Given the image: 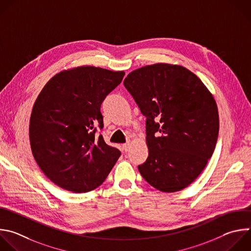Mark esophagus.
<instances>
[{
  "mask_svg": "<svg viewBox=\"0 0 251 251\" xmlns=\"http://www.w3.org/2000/svg\"><path fill=\"white\" fill-rule=\"evenodd\" d=\"M123 149H124V151H129V149H130V144H129V143L124 144V145H123Z\"/></svg>",
  "mask_w": 251,
  "mask_h": 251,
  "instance_id": "34e87169",
  "label": "esophagus"
}]
</instances>
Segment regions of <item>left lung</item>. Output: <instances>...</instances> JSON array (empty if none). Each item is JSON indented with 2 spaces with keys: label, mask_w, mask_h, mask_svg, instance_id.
<instances>
[{
  "label": "left lung",
  "mask_w": 251,
  "mask_h": 251,
  "mask_svg": "<svg viewBox=\"0 0 251 251\" xmlns=\"http://www.w3.org/2000/svg\"><path fill=\"white\" fill-rule=\"evenodd\" d=\"M124 87L146 119L144 179L162 192L179 191L203 172L219 134L217 103L202 80L182 66L154 64L131 72Z\"/></svg>",
  "instance_id": "obj_1"
}]
</instances>
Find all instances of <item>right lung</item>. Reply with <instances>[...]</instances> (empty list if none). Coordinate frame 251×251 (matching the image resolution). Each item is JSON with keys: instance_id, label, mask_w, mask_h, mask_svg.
<instances>
[{"instance_id": "obj_1", "label": "right lung", "mask_w": 251, "mask_h": 251, "mask_svg": "<svg viewBox=\"0 0 251 251\" xmlns=\"http://www.w3.org/2000/svg\"><path fill=\"white\" fill-rule=\"evenodd\" d=\"M113 72L82 66L55 75L37 97L29 122L34 159L56 185L75 193L99 187L121 151L108 146L100 106L123 79Z\"/></svg>"}]
</instances>
